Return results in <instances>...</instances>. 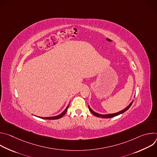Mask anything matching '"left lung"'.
Returning a JSON list of instances; mask_svg holds the SVG:
<instances>
[{"instance_id": "left-lung-1", "label": "left lung", "mask_w": 157, "mask_h": 157, "mask_svg": "<svg viewBox=\"0 0 157 157\" xmlns=\"http://www.w3.org/2000/svg\"><path fill=\"white\" fill-rule=\"evenodd\" d=\"M132 103H133V101L125 108V109H124V110H121V111H120V112H119V113H114V114H104V115H102V114H98V113H95L94 111H93L91 108H90V107H89V105H88V107H89V110H90L91 112V113L93 114V115H94L95 116H96V117H101V118H111V117H115V116H118V115H119V114H122V113H124V112H125L126 110H127L129 108H130V107L131 106V105L132 104Z\"/></svg>"}]
</instances>
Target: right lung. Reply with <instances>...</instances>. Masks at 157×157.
Here are the masks:
<instances>
[{
    "instance_id": "right-lung-1",
    "label": "right lung",
    "mask_w": 157,
    "mask_h": 157,
    "mask_svg": "<svg viewBox=\"0 0 157 157\" xmlns=\"http://www.w3.org/2000/svg\"><path fill=\"white\" fill-rule=\"evenodd\" d=\"M68 107H69V105L67 106L66 109L63 112V113H62L61 114H59V115H58V116H57L50 117H40V118L43 119H49V120H54V119H60L61 117H62L66 113L67 110H68Z\"/></svg>"
}]
</instances>
